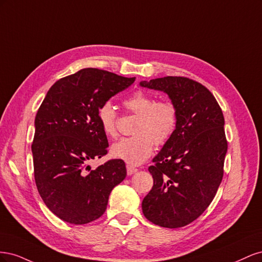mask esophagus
I'll return each mask as SVG.
<instances>
[{"mask_svg": "<svg viewBox=\"0 0 262 262\" xmlns=\"http://www.w3.org/2000/svg\"><path fill=\"white\" fill-rule=\"evenodd\" d=\"M137 171H138V169H137V168L132 167V166H130V165H126V173H128L129 176L133 175V173H134V172H137Z\"/></svg>", "mask_w": 262, "mask_h": 262, "instance_id": "34e87169", "label": "esophagus"}]
</instances>
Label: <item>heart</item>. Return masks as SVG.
Wrapping results in <instances>:
<instances>
[{
  "instance_id": "heart-1",
  "label": "heart",
  "mask_w": 262,
  "mask_h": 262,
  "mask_svg": "<svg viewBox=\"0 0 262 262\" xmlns=\"http://www.w3.org/2000/svg\"><path fill=\"white\" fill-rule=\"evenodd\" d=\"M123 106L138 116L134 133L112 147V154L126 164L137 166L144 163L153 152L154 144L163 145L175 133L178 122L177 109L167 100L156 101L143 91H137L123 100ZM101 130L108 138H116L118 114L110 101H105L97 110Z\"/></svg>"
}]
</instances>
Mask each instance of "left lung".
<instances>
[{"mask_svg":"<svg viewBox=\"0 0 262 262\" xmlns=\"http://www.w3.org/2000/svg\"><path fill=\"white\" fill-rule=\"evenodd\" d=\"M140 85L165 92L178 115L175 133L148 167L154 184L142 210L158 226H186L208 209L223 178L224 116L213 94L191 78L165 76Z\"/></svg>","mask_w":262,"mask_h":262,"instance_id":"8db88e82","label":"left lung"}]
</instances>
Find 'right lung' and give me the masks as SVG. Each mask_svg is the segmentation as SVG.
<instances>
[{
	"label": "right lung",
	"instance_id": "1",
	"mask_svg": "<svg viewBox=\"0 0 262 262\" xmlns=\"http://www.w3.org/2000/svg\"><path fill=\"white\" fill-rule=\"evenodd\" d=\"M136 77L87 68L60 78L47 93L35 119L31 150L38 192L48 209L71 224H87L105 213L114 187L126 176L122 160L92 169L107 154L97 110Z\"/></svg>",
	"mask_w": 262,
	"mask_h": 262
}]
</instances>
